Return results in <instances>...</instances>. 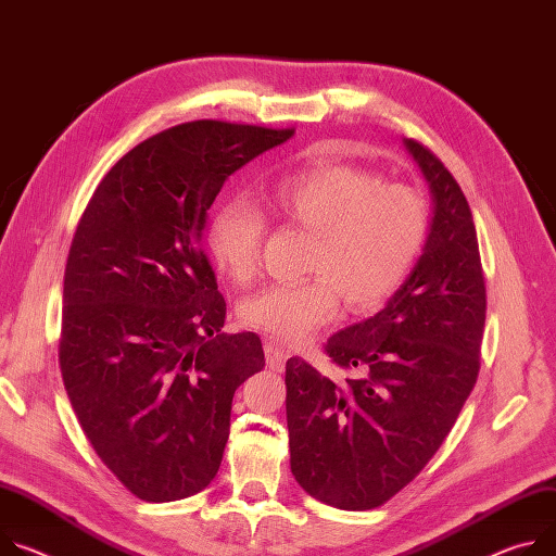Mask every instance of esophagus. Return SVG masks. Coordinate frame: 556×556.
<instances>
[{
	"label": "esophagus",
	"mask_w": 556,
	"mask_h": 556,
	"mask_svg": "<svg viewBox=\"0 0 556 556\" xmlns=\"http://www.w3.org/2000/svg\"><path fill=\"white\" fill-rule=\"evenodd\" d=\"M264 350H266V362H268V366L273 368V370H281L283 368V364H286V359H288V350L286 348H281L277 341H266V345H264Z\"/></svg>",
	"instance_id": "34e87169"
}]
</instances>
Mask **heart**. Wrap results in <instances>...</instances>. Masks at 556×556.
<instances>
[{"instance_id":"1","label":"heart","mask_w":556,"mask_h":556,"mask_svg":"<svg viewBox=\"0 0 556 556\" xmlns=\"http://www.w3.org/2000/svg\"><path fill=\"white\" fill-rule=\"evenodd\" d=\"M266 208L283 224L313 237L304 273L273 283L241 304L245 326L294 343L330 324L339 301L368 313L406 281L430 228L426 197L406 184L348 166L321 164L281 177L266 190ZM264 215L241 197L222 201L206 226L215 266L237 283L260 270Z\"/></svg>"}]
</instances>
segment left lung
Returning a JSON list of instances; mask_svg holds the SVG:
<instances>
[{"label": "left lung", "mask_w": 556, "mask_h": 556, "mask_svg": "<svg viewBox=\"0 0 556 556\" xmlns=\"http://www.w3.org/2000/svg\"><path fill=\"white\" fill-rule=\"evenodd\" d=\"M434 201L424 252L375 317L324 345L330 379L286 362L290 470L311 496L372 510L434 457L470 396L485 324V281L468 199L441 160L403 139Z\"/></svg>", "instance_id": "obj_1"}]
</instances>
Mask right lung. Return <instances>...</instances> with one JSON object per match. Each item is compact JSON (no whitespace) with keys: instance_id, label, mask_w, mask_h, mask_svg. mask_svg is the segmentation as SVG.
I'll list each match as a JSON object with an SVG mask.
<instances>
[{"instance_id":"right-lung-1","label":"right lung","mask_w":556,"mask_h":556,"mask_svg":"<svg viewBox=\"0 0 556 556\" xmlns=\"http://www.w3.org/2000/svg\"><path fill=\"white\" fill-rule=\"evenodd\" d=\"M292 132L219 119L162 130L109 170L77 224L62 379L97 457L137 498L177 501L215 479L235 390L266 366L255 332H222L201 232L224 181Z\"/></svg>"}]
</instances>
